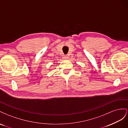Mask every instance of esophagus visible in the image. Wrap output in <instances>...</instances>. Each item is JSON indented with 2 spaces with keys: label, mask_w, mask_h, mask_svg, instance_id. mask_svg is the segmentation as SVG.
Returning a JSON list of instances; mask_svg holds the SVG:
<instances>
[{
  "label": "esophagus",
  "mask_w": 128,
  "mask_h": 128,
  "mask_svg": "<svg viewBox=\"0 0 128 128\" xmlns=\"http://www.w3.org/2000/svg\"><path fill=\"white\" fill-rule=\"evenodd\" d=\"M68 56H66V55H63V58L64 60H67V59H68Z\"/></svg>",
  "instance_id": "1"
}]
</instances>
